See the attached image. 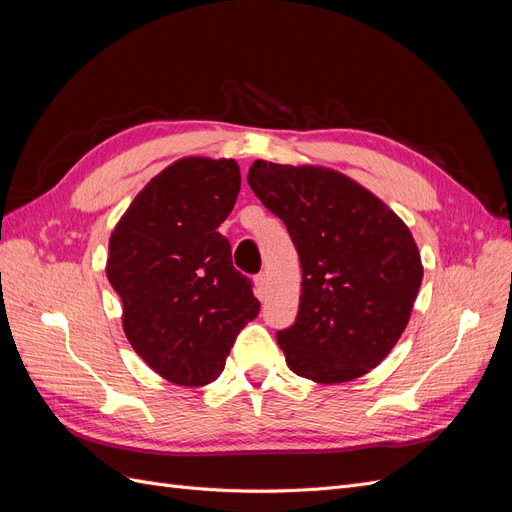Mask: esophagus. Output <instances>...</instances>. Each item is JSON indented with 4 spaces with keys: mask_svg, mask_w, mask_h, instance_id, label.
<instances>
[{
    "mask_svg": "<svg viewBox=\"0 0 512 512\" xmlns=\"http://www.w3.org/2000/svg\"><path fill=\"white\" fill-rule=\"evenodd\" d=\"M267 284H269V280H267V275H265V273H258V275L254 277V290H256V297H258V299L265 297Z\"/></svg>",
    "mask_w": 512,
    "mask_h": 512,
    "instance_id": "1",
    "label": "esophagus"
}]
</instances>
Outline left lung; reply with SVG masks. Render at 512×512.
<instances>
[{
	"label": "left lung",
	"mask_w": 512,
	"mask_h": 512,
	"mask_svg": "<svg viewBox=\"0 0 512 512\" xmlns=\"http://www.w3.org/2000/svg\"><path fill=\"white\" fill-rule=\"evenodd\" d=\"M247 183L301 260L297 320L277 331L288 367L318 384L365 376L404 333L423 282L410 228L333 168L256 160Z\"/></svg>",
	"instance_id": "1"
}]
</instances>
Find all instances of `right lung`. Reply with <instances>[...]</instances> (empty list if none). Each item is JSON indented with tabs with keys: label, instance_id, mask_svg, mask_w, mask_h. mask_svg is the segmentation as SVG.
Returning a JSON list of instances; mask_svg holds the SVG:
<instances>
[{
	"label": "right lung",
	"instance_id": "right-lung-1",
	"mask_svg": "<svg viewBox=\"0 0 512 512\" xmlns=\"http://www.w3.org/2000/svg\"><path fill=\"white\" fill-rule=\"evenodd\" d=\"M239 188L235 160L181 158L136 194L108 239L106 277L123 305V333L168 382H213L260 312L218 232Z\"/></svg>",
	"mask_w": 512,
	"mask_h": 512
}]
</instances>
